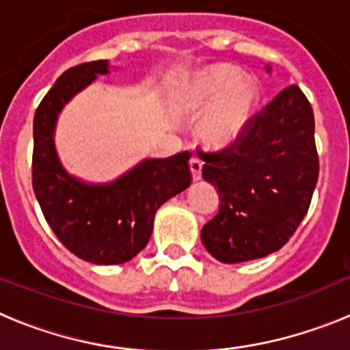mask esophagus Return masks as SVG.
<instances>
[{
  "instance_id": "34e87169",
  "label": "esophagus",
  "mask_w": 350,
  "mask_h": 350,
  "mask_svg": "<svg viewBox=\"0 0 350 350\" xmlns=\"http://www.w3.org/2000/svg\"><path fill=\"white\" fill-rule=\"evenodd\" d=\"M189 168H191V173H193V180H200V178H202V168H203L202 161L198 159V157H191Z\"/></svg>"
}]
</instances>
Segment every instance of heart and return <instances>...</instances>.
Returning a JSON list of instances; mask_svg holds the SVG:
<instances>
[{"instance_id":"1","label":"heart","mask_w":350,"mask_h":350,"mask_svg":"<svg viewBox=\"0 0 350 350\" xmlns=\"http://www.w3.org/2000/svg\"><path fill=\"white\" fill-rule=\"evenodd\" d=\"M261 85L254 77H243L233 64H212L196 71L175 96V110L198 119L203 145L213 150L233 147L242 140L258 112Z\"/></svg>"}]
</instances>
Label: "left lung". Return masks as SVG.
Returning a JSON list of instances; mask_svg holds the SVG:
<instances>
[{
  "instance_id": "8db88e82",
  "label": "left lung",
  "mask_w": 350,
  "mask_h": 350,
  "mask_svg": "<svg viewBox=\"0 0 350 350\" xmlns=\"http://www.w3.org/2000/svg\"><path fill=\"white\" fill-rule=\"evenodd\" d=\"M314 129L307 96L289 85L256 113L238 144L198 152L203 178L221 194L217 215L202 230L203 245L217 261L265 258L289 242L319 177Z\"/></svg>"
}]
</instances>
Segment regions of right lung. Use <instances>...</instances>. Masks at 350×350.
Masks as SVG:
<instances>
[{
	"mask_svg": "<svg viewBox=\"0 0 350 350\" xmlns=\"http://www.w3.org/2000/svg\"><path fill=\"white\" fill-rule=\"evenodd\" d=\"M110 71L108 61L77 64L55 80L33 120V189L59 242L94 265H120L150 240L154 215L191 184V154L144 159L119 178L91 184L61 165L54 133L64 105Z\"/></svg>",
	"mask_w": 350,
	"mask_h": 350,
	"instance_id": "obj_1",
	"label": "right lung"
}]
</instances>
